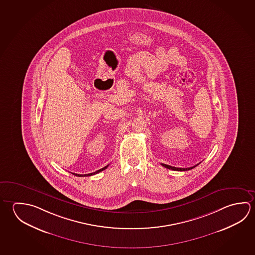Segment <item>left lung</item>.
Listing matches in <instances>:
<instances>
[{
	"label": "left lung",
	"instance_id": "left-lung-1",
	"mask_svg": "<svg viewBox=\"0 0 255 255\" xmlns=\"http://www.w3.org/2000/svg\"><path fill=\"white\" fill-rule=\"evenodd\" d=\"M161 165H163V166H165V168H168V169L174 170V171H187V170H191L192 168H194L195 166L199 165V164H197V165H194V166H192V167H187V168H181V167H174V166H171V165H165V164H161Z\"/></svg>",
	"mask_w": 255,
	"mask_h": 255
}]
</instances>
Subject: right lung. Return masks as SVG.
<instances>
[{"label":"right lung","instance_id":"add662e5","mask_svg":"<svg viewBox=\"0 0 255 255\" xmlns=\"http://www.w3.org/2000/svg\"><path fill=\"white\" fill-rule=\"evenodd\" d=\"M109 165H106L105 167H103V168H101V169L98 170V171H96V172H94V173H90V174H74V175H76V176H90V175H93V174H98V173H99V172H101V171H103V170L106 169V168H108V166Z\"/></svg>","mask_w":255,"mask_h":255}]
</instances>
